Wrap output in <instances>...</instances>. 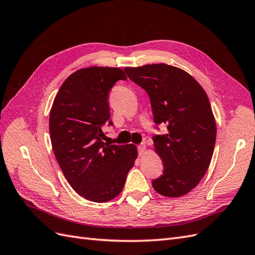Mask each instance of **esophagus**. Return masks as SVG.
<instances>
[{
	"label": "esophagus",
	"mask_w": 255,
	"mask_h": 255,
	"mask_svg": "<svg viewBox=\"0 0 255 255\" xmlns=\"http://www.w3.org/2000/svg\"><path fill=\"white\" fill-rule=\"evenodd\" d=\"M145 152V144L141 143L140 145H138V155L142 156Z\"/></svg>",
	"instance_id": "obj_1"
}]
</instances>
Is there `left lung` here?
I'll use <instances>...</instances> for the list:
<instances>
[{"mask_svg": "<svg viewBox=\"0 0 255 255\" xmlns=\"http://www.w3.org/2000/svg\"><path fill=\"white\" fill-rule=\"evenodd\" d=\"M129 80L150 97L156 125L168 132L153 138L164 172L152 181L159 195L182 197L194 189L211 164L216 142V121L206 92L192 76L166 64L127 67Z\"/></svg>", "mask_w": 255, "mask_h": 255, "instance_id": "1", "label": "left lung"}]
</instances>
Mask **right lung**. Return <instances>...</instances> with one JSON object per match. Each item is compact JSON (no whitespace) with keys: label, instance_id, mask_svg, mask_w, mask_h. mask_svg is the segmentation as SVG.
Listing matches in <instances>:
<instances>
[{"label":"right lung","instance_id":"right-lung-1","mask_svg":"<svg viewBox=\"0 0 255 255\" xmlns=\"http://www.w3.org/2000/svg\"><path fill=\"white\" fill-rule=\"evenodd\" d=\"M120 68H83L69 75L50 112L52 149L68 183L92 202H107L125 186L138 152L134 144L104 142L103 128L112 126L109 94L127 80Z\"/></svg>","mask_w":255,"mask_h":255}]
</instances>
